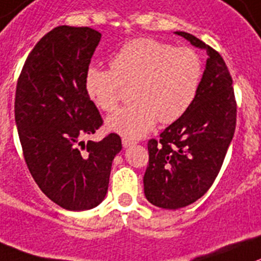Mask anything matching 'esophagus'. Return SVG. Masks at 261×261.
Returning a JSON list of instances; mask_svg holds the SVG:
<instances>
[{"mask_svg": "<svg viewBox=\"0 0 261 261\" xmlns=\"http://www.w3.org/2000/svg\"><path fill=\"white\" fill-rule=\"evenodd\" d=\"M121 143H123V147H129V146L135 145V141L130 140V138H126V137H123V140H121Z\"/></svg>", "mask_w": 261, "mask_h": 261, "instance_id": "esophagus-1", "label": "esophagus"}]
</instances>
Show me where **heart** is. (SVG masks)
Masks as SVG:
<instances>
[{"mask_svg":"<svg viewBox=\"0 0 261 261\" xmlns=\"http://www.w3.org/2000/svg\"><path fill=\"white\" fill-rule=\"evenodd\" d=\"M111 70L89 66L84 87L91 101L111 113L124 87H132V105L108 119V128L130 140L148 133L156 121L179 120L195 102L203 74L201 56L190 47H174L152 38L124 43L110 59Z\"/></svg>","mask_w":261,"mask_h":261,"instance_id":"1","label":"heart"}]
</instances>
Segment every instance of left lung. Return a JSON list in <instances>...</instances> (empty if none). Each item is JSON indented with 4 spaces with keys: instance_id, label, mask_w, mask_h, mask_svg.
I'll use <instances>...</instances> for the list:
<instances>
[{
    "instance_id": "left-lung-1",
    "label": "left lung",
    "mask_w": 261,
    "mask_h": 261,
    "mask_svg": "<svg viewBox=\"0 0 261 261\" xmlns=\"http://www.w3.org/2000/svg\"><path fill=\"white\" fill-rule=\"evenodd\" d=\"M206 49V68L190 110L148 141L145 196L152 205L175 210L195 202L214 183L232 142L237 103L232 76L218 51L186 32H175Z\"/></svg>"
}]
</instances>
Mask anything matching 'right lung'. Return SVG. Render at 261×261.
<instances>
[{
  "label": "right lung",
  "instance_id": "obj_1",
  "mask_svg": "<svg viewBox=\"0 0 261 261\" xmlns=\"http://www.w3.org/2000/svg\"><path fill=\"white\" fill-rule=\"evenodd\" d=\"M101 39L88 27L60 25L42 37L24 63L15 93V121L23 155L42 192L59 206L82 212L105 198L121 140L100 142L102 118L84 87Z\"/></svg>",
  "mask_w": 261,
  "mask_h": 261
}]
</instances>
